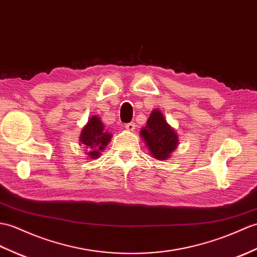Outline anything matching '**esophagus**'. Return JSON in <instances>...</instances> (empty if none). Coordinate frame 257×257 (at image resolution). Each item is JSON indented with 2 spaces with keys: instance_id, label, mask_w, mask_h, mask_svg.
Masks as SVG:
<instances>
[{
  "instance_id": "esophagus-1",
  "label": "esophagus",
  "mask_w": 257,
  "mask_h": 257,
  "mask_svg": "<svg viewBox=\"0 0 257 257\" xmlns=\"http://www.w3.org/2000/svg\"><path fill=\"white\" fill-rule=\"evenodd\" d=\"M135 127H136V124H135V122H128V123H126V129L127 130H130V131H134V129H135Z\"/></svg>"
}]
</instances>
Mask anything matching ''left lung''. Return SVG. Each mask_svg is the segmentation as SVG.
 <instances>
[{"label":"left lung","mask_w":257,"mask_h":257,"mask_svg":"<svg viewBox=\"0 0 257 257\" xmlns=\"http://www.w3.org/2000/svg\"><path fill=\"white\" fill-rule=\"evenodd\" d=\"M147 123V127L141 130V137L145 139L154 159L166 160L177 147L176 133L158 109L152 111Z\"/></svg>","instance_id":"left-lung-1"}]
</instances>
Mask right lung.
I'll list each match as a JSON object with an SVG mask.
<instances>
[{
	"label": "right lung",
	"instance_id": "right-lung-1",
	"mask_svg": "<svg viewBox=\"0 0 257 257\" xmlns=\"http://www.w3.org/2000/svg\"><path fill=\"white\" fill-rule=\"evenodd\" d=\"M111 139V136L104 130V126L97 116H93L89 119L81 135V142L88 147L89 151L87 154L92 159H97L100 151L104 150Z\"/></svg>",
	"mask_w": 257,
	"mask_h": 257
}]
</instances>
